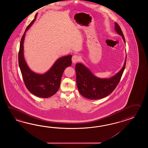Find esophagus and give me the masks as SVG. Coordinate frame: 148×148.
Instances as JSON below:
<instances>
[{"label":"esophagus","instance_id":"esophagus-1","mask_svg":"<svg viewBox=\"0 0 148 148\" xmlns=\"http://www.w3.org/2000/svg\"><path fill=\"white\" fill-rule=\"evenodd\" d=\"M80 60V57L78 55H74L72 58V61L73 63H76Z\"/></svg>","mask_w":148,"mask_h":148}]
</instances>
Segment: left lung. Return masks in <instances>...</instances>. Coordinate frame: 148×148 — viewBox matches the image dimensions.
I'll list each match as a JSON object with an SVG mask.
<instances>
[{"mask_svg":"<svg viewBox=\"0 0 148 148\" xmlns=\"http://www.w3.org/2000/svg\"><path fill=\"white\" fill-rule=\"evenodd\" d=\"M115 30L122 36L125 43V38L120 26L115 22ZM126 57L123 68L120 71L110 78H99L82 63L75 64L76 82L80 94L90 99H99L110 94L119 84L125 69Z\"/></svg>","mask_w":148,"mask_h":148,"instance_id":"left-lung-1","label":"left lung"}]
</instances>
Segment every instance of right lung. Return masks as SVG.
Instances as JSON below:
<instances>
[{
    "instance_id": "1",
    "label": "right lung",
    "mask_w": 148,
    "mask_h": 148,
    "mask_svg": "<svg viewBox=\"0 0 148 148\" xmlns=\"http://www.w3.org/2000/svg\"><path fill=\"white\" fill-rule=\"evenodd\" d=\"M34 19L28 25L23 35L20 43L18 53V63L23 79L26 88L32 94L41 98H48L57 92L60 87V82L63 71L72 64L71 55L61 57L56 61L53 65L44 74L34 73L29 68L24 57V41L25 32L34 22Z\"/></svg>"
}]
</instances>
